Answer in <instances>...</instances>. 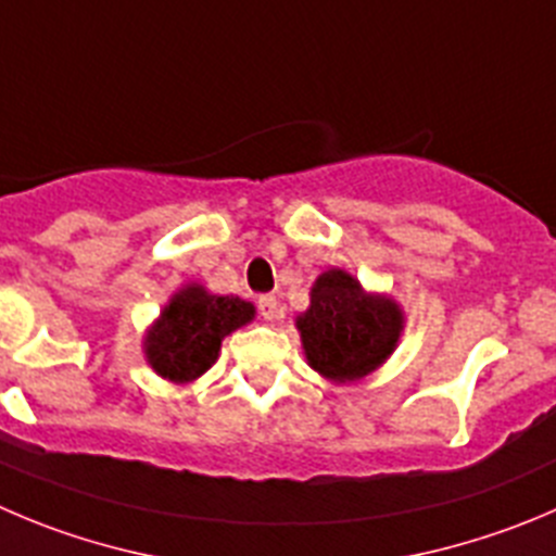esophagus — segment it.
<instances>
[{"label": "esophagus", "instance_id": "34e87169", "mask_svg": "<svg viewBox=\"0 0 556 556\" xmlns=\"http://www.w3.org/2000/svg\"><path fill=\"white\" fill-rule=\"evenodd\" d=\"M258 314H262L264 321H275L281 316V303H278L273 294H262V298H258Z\"/></svg>", "mask_w": 556, "mask_h": 556}]
</instances>
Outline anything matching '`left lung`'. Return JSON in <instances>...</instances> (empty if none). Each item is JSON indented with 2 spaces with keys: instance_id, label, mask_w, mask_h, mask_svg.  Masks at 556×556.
Masks as SVG:
<instances>
[{
  "instance_id": "8db88e82",
  "label": "left lung",
  "mask_w": 556,
  "mask_h": 556,
  "mask_svg": "<svg viewBox=\"0 0 556 556\" xmlns=\"http://www.w3.org/2000/svg\"><path fill=\"white\" fill-rule=\"evenodd\" d=\"M300 341L314 371L330 382L368 377L399 346L404 311L388 294H368L346 269H327L298 316Z\"/></svg>"
}]
</instances>
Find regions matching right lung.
Here are the masks:
<instances>
[{
    "instance_id": "right-lung-1",
    "label": "right lung",
    "mask_w": 556,
    "mask_h": 556,
    "mask_svg": "<svg viewBox=\"0 0 556 556\" xmlns=\"http://www.w3.org/2000/svg\"><path fill=\"white\" fill-rule=\"evenodd\" d=\"M256 316L253 303L210 294L199 283L179 289L144 336L147 363L157 377L188 384L218 361L220 341Z\"/></svg>"
}]
</instances>
